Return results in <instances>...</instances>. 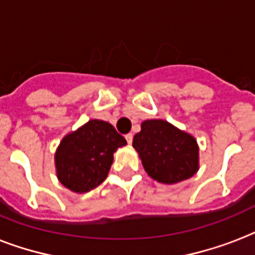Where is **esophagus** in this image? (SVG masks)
Returning a JSON list of instances; mask_svg holds the SVG:
<instances>
[{
    "mask_svg": "<svg viewBox=\"0 0 255 255\" xmlns=\"http://www.w3.org/2000/svg\"><path fill=\"white\" fill-rule=\"evenodd\" d=\"M126 140H127L128 144H131L132 140H133V135H132V133H127V135H126Z\"/></svg>",
    "mask_w": 255,
    "mask_h": 255,
    "instance_id": "1",
    "label": "esophagus"
}]
</instances>
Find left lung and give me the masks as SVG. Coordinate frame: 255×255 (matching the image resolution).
<instances>
[{"label": "left lung", "instance_id": "1", "mask_svg": "<svg viewBox=\"0 0 255 255\" xmlns=\"http://www.w3.org/2000/svg\"><path fill=\"white\" fill-rule=\"evenodd\" d=\"M148 176L163 184L190 178L198 170V145L193 136L161 119L145 120L133 136Z\"/></svg>", "mask_w": 255, "mask_h": 255}]
</instances>
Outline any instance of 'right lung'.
Wrapping results in <instances>:
<instances>
[{"instance_id":"right-lung-1","label":"right lung","mask_w":255,"mask_h":255,"mask_svg":"<svg viewBox=\"0 0 255 255\" xmlns=\"http://www.w3.org/2000/svg\"><path fill=\"white\" fill-rule=\"evenodd\" d=\"M127 144L114 126L92 119L62 139L55 152V168L62 185L86 193L106 180L114 153Z\"/></svg>"}]
</instances>
